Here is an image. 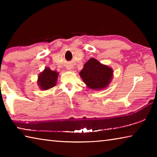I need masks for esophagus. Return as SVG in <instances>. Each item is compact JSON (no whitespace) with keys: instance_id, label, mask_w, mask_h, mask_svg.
<instances>
[{"instance_id":"obj_1","label":"esophagus","mask_w":157,"mask_h":157,"mask_svg":"<svg viewBox=\"0 0 157 157\" xmlns=\"http://www.w3.org/2000/svg\"><path fill=\"white\" fill-rule=\"evenodd\" d=\"M68 68V70H71V68Z\"/></svg>"}]
</instances>
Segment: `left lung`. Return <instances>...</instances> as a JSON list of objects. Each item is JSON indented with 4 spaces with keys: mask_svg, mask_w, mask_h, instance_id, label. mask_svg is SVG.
Listing matches in <instances>:
<instances>
[{
    "mask_svg": "<svg viewBox=\"0 0 157 157\" xmlns=\"http://www.w3.org/2000/svg\"><path fill=\"white\" fill-rule=\"evenodd\" d=\"M113 69L91 58L85 63L79 75L89 88L101 90L107 87L113 78Z\"/></svg>",
    "mask_w": 157,
    "mask_h": 157,
    "instance_id": "left-lung-1",
    "label": "left lung"
}]
</instances>
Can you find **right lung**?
<instances>
[{
  "label": "right lung",
  "mask_w": 157,
  "mask_h": 157,
  "mask_svg": "<svg viewBox=\"0 0 157 157\" xmlns=\"http://www.w3.org/2000/svg\"><path fill=\"white\" fill-rule=\"evenodd\" d=\"M58 73L51 71L48 67L44 69L38 77L37 84L42 90H48L54 87L57 84Z\"/></svg>",
  "instance_id": "add662e5"
}]
</instances>
